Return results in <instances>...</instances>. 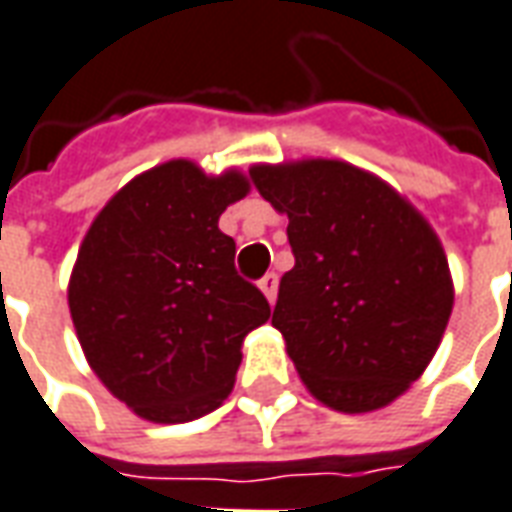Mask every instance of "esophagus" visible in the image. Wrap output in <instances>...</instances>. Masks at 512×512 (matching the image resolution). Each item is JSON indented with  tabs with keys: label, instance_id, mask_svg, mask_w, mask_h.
<instances>
[{
	"label": "esophagus",
	"instance_id": "34e87169",
	"mask_svg": "<svg viewBox=\"0 0 512 512\" xmlns=\"http://www.w3.org/2000/svg\"><path fill=\"white\" fill-rule=\"evenodd\" d=\"M259 289L264 292V297L270 302H275V294H278V275L275 272H267L259 281Z\"/></svg>",
	"mask_w": 512,
	"mask_h": 512
}]
</instances>
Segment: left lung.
<instances>
[{
    "mask_svg": "<svg viewBox=\"0 0 512 512\" xmlns=\"http://www.w3.org/2000/svg\"><path fill=\"white\" fill-rule=\"evenodd\" d=\"M251 179L289 218L294 267L272 327L302 384L335 412L393 404L423 376L453 313L431 223L393 185L343 160L259 163Z\"/></svg>",
    "mask_w": 512,
    "mask_h": 512,
    "instance_id": "left-lung-1",
    "label": "left lung"
}]
</instances>
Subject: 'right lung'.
<instances>
[{"label": "right lung", "instance_id": "1", "mask_svg": "<svg viewBox=\"0 0 512 512\" xmlns=\"http://www.w3.org/2000/svg\"><path fill=\"white\" fill-rule=\"evenodd\" d=\"M251 193L240 169L177 158L117 190L78 248L67 305L89 368L149 423L215 412L234 387L245 335L270 302L234 270L223 210Z\"/></svg>", "mask_w": 512, "mask_h": 512}]
</instances>
